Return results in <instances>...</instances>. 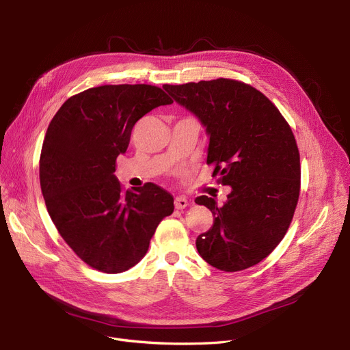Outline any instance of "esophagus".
Listing matches in <instances>:
<instances>
[{
	"label": "esophagus",
	"instance_id": "1",
	"mask_svg": "<svg viewBox=\"0 0 350 350\" xmlns=\"http://www.w3.org/2000/svg\"><path fill=\"white\" fill-rule=\"evenodd\" d=\"M174 206H176L177 210L186 208V207L189 206V200H187L186 197H183V196H177V197L174 198Z\"/></svg>",
	"mask_w": 350,
	"mask_h": 350
}]
</instances>
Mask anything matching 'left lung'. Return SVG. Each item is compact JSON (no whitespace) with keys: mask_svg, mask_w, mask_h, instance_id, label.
I'll list each match as a JSON object with an SVG mask.
<instances>
[{"mask_svg":"<svg viewBox=\"0 0 350 350\" xmlns=\"http://www.w3.org/2000/svg\"><path fill=\"white\" fill-rule=\"evenodd\" d=\"M176 102L207 127V164L231 193L223 206L207 196L196 203L214 215L196 247L226 272L261 262L282 241L301 191V160L292 129L262 92L235 79L164 85Z\"/></svg>","mask_w":350,"mask_h":350,"instance_id":"1","label":"left lung"}]
</instances>
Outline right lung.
I'll use <instances>...</instances> for the list:
<instances>
[{
	"label": "right lung",
	"mask_w": 350,
	"mask_h": 350,
	"mask_svg": "<svg viewBox=\"0 0 350 350\" xmlns=\"http://www.w3.org/2000/svg\"><path fill=\"white\" fill-rule=\"evenodd\" d=\"M170 103L159 86L103 85L70 96L48 126L40 157L45 206L64 241L94 269L135 267L174 210L173 196L157 185L124 190L113 174L135 123Z\"/></svg>",
	"instance_id": "1"
}]
</instances>
